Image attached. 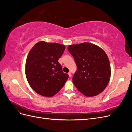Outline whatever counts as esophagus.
<instances>
[{
    "label": "esophagus",
    "instance_id": "esophagus-1",
    "mask_svg": "<svg viewBox=\"0 0 132 132\" xmlns=\"http://www.w3.org/2000/svg\"><path fill=\"white\" fill-rule=\"evenodd\" d=\"M68 75H69V77H71V73H70V72L68 73Z\"/></svg>",
    "mask_w": 132,
    "mask_h": 132
}]
</instances>
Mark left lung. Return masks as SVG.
<instances>
[{
  "label": "left lung",
  "instance_id": "left-lung-1",
  "mask_svg": "<svg viewBox=\"0 0 132 132\" xmlns=\"http://www.w3.org/2000/svg\"><path fill=\"white\" fill-rule=\"evenodd\" d=\"M68 50L77 66L73 82L78 91L87 97L101 93L111 77L110 63L105 52L89 42L69 45Z\"/></svg>",
  "mask_w": 132,
  "mask_h": 132
}]
</instances>
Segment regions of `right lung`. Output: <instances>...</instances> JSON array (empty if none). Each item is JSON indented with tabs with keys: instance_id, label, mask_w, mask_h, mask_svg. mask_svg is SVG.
Instances as JSON below:
<instances>
[{
	"instance_id": "1",
	"label": "right lung",
	"mask_w": 132,
	"mask_h": 132,
	"mask_svg": "<svg viewBox=\"0 0 132 132\" xmlns=\"http://www.w3.org/2000/svg\"><path fill=\"white\" fill-rule=\"evenodd\" d=\"M65 48L58 43L39 41L27 55L25 74L29 85L36 93L52 97L64 85L69 78L64 73L58 59Z\"/></svg>"
}]
</instances>
